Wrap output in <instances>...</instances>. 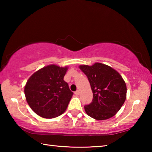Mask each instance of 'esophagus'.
<instances>
[{"label": "esophagus", "instance_id": "esophagus-1", "mask_svg": "<svg viewBox=\"0 0 152 152\" xmlns=\"http://www.w3.org/2000/svg\"><path fill=\"white\" fill-rule=\"evenodd\" d=\"M74 93H75V94H76V95H79V94H80V91H76L75 92H74Z\"/></svg>", "mask_w": 152, "mask_h": 152}]
</instances>
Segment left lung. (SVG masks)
Here are the masks:
<instances>
[{
    "mask_svg": "<svg viewBox=\"0 0 152 152\" xmlns=\"http://www.w3.org/2000/svg\"><path fill=\"white\" fill-rule=\"evenodd\" d=\"M79 68L88 78L93 99L84 106L86 114L96 120H105L117 114L127 96L125 80L117 70L106 64L80 65Z\"/></svg>",
    "mask_w": 152,
    "mask_h": 152,
    "instance_id": "left-lung-1",
    "label": "left lung"
}]
</instances>
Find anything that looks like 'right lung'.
Segmentation results:
<instances>
[{"label": "right lung", "instance_id": "right-lung-1", "mask_svg": "<svg viewBox=\"0 0 152 152\" xmlns=\"http://www.w3.org/2000/svg\"><path fill=\"white\" fill-rule=\"evenodd\" d=\"M68 67L51 64L33 73L24 88L26 101L33 111L45 119H52L66 110L73 92L64 80Z\"/></svg>", "mask_w": 152, "mask_h": 152}]
</instances>
